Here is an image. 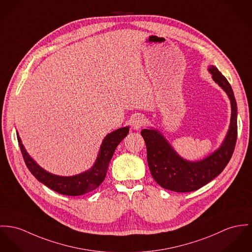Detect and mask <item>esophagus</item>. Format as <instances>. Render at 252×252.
I'll return each instance as SVG.
<instances>
[{
  "mask_svg": "<svg viewBox=\"0 0 252 252\" xmlns=\"http://www.w3.org/2000/svg\"><path fill=\"white\" fill-rule=\"evenodd\" d=\"M146 124V119L145 117L142 116V115H137L134 117L131 121V127L134 129V130H138L140 129L143 126H145Z\"/></svg>",
  "mask_w": 252,
  "mask_h": 252,
  "instance_id": "1",
  "label": "esophagus"
}]
</instances>
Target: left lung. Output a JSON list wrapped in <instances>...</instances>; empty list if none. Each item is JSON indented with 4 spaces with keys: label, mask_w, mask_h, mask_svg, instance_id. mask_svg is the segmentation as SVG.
<instances>
[{
    "label": "left lung",
    "mask_w": 252,
    "mask_h": 252,
    "mask_svg": "<svg viewBox=\"0 0 252 252\" xmlns=\"http://www.w3.org/2000/svg\"><path fill=\"white\" fill-rule=\"evenodd\" d=\"M214 81L226 93L231 104L228 131L219 149L198 161H189L178 155L169 141L157 129H143L148 164L155 181L163 188L177 193L193 192L209 183L228 164L237 140V103L231 85L213 66L208 67Z\"/></svg>",
    "instance_id": "obj_1"
}]
</instances>
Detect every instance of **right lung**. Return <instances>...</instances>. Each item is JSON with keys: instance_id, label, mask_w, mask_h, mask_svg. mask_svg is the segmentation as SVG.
<instances>
[{"instance_id": "add662e5", "label": "right lung", "mask_w": 252, "mask_h": 252, "mask_svg": "<svg viewBox=\"0 0 252 252\" xmlns=\"http://www.w3.org/2000/svg\"><path fill=\"white\" fill-rule=\"evenodd\" d=\"M128 131L129 126H124L108 133L102 140L94 165L89 170L72 176H61L51 174L41 168L28 154L22 144L18 132L16 133L25 163L34 177L41 183L59 194L76 196L92 192L101 184L106 176L109 162L114 155L117 146L128 134Z\"/></svg>"}]
</instances>
